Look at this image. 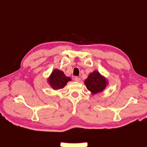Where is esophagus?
<instances>
[{"label":"esophagus","instance_id":"1","mask_svg":"<svg viewBox=\"0 0 147 147\" xmlns=\"http://www.w3.org/2000/svg\"><path fill=\"white\" fill-rule=\"evenodd\" d=\"M74 80L75 81H76V82H80L81 81V79L80 78H78V77H74Z\"/></svg>","mask_w":147,"mask_h":147}]
</instances>
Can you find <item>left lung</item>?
I'll list each match as a JSON object with an SVG mask.
<instances>
[{
    "label": "left lung",
    "mask_w": 147,
    "mask_h": 147,
    "mask_svg": "<svg viewBox=\"0 0 147 147\" xmlns=\"http://www.w3.org/2000/svg\"><path fill=\"white\" fill-rule=\"evenodd\" d=\"M84 84L92 94L102 92L109 84L107 79L101 75L99 71H94L90 73L84 81Z\"/></svg>",
    "instance_id": "obj_1"
}]
</instances>
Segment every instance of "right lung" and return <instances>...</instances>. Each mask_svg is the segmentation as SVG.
Masks as SVG:
<instances>
[{"instance_id": "add662e5", "label": "right lung", "mask_w": 147, "mask_h": 147, "mask_svg": "<svg viewBox=\"0 0 147 147\" xmlns=\"http://www.w3.org/2000/svg\"><path fill=\"white\" fill-rule=\"evenodd\" d=\"M71 81V78L66 76L64 72L58 69L53 71L50 76L48 78V84L54 90H59L63 88L67 82Z\"/></svg>"}]
</instances>
